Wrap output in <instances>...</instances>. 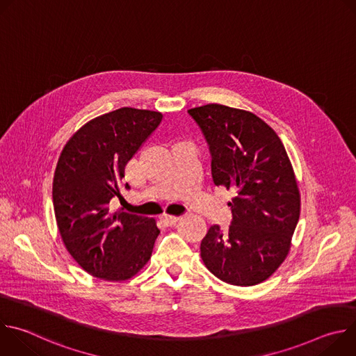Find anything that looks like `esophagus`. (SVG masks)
Instances as JSON below:
<instances>
[{
	"mask_svg": "<svg viewBox=\"0 0 356 356\" xmlns=\"http://www.w3.org/2000/svg\"><path fill=\"white\" fill-rule=\"evenodd\" d=\"M181 217L180 216H170V214H163L162 220L168 224V225H175Z\"/></svg>",
	"mask_w": 356,
	"mask_h": 356,
	"instance_id": "1",
	"label": "esophagus"
}]
</instances>
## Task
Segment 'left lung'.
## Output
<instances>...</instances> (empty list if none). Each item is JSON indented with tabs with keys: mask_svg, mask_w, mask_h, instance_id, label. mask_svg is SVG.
<instances>
[{
	"mask_svg": "<svg viewBox=\"0 0 356 356\" xmlns=\"http://www.w3.org/2000/svg\"><path fill=\"white\" fill-rule=\"evenodd\" d=\"M188 115L204 135L216 186L236 188L231 225L202 238V262L220 280L253 286L266 280L289 253L300 217V193L286 149L255 114L207 104Z\"/></svg>",
	"mask_w": 356,
	"mask_h": 356,
	"instance_id": "1",
	"label": "left lung"
}]
</instances>
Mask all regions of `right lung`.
<instances>
[{
	"instance_id": "add662e5",
	"label": "right lung",
	"mask_w": 356,
	"mask_h": 356,
	"mask_svg": "<svg viewBox=\"0 0 356 356\" xmlns=\"http://www.w3.org/2000/svg\"><path fill=\"white\" fill-rule=\"evenodd\" d=\"M161 121V113L124 107L87 122L62 150L52 191L56 222L70 255L94 277L127 280L154 250L155 220L111 211L110 201L121 197L127 163Z\"/></svg>"
}]
</instances>
